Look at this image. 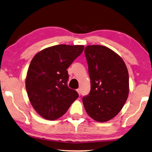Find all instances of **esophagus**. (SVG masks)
Masks as SVG:
<instances>
[{"mask_svg": "<svg viewBox=\"0 0 152 152\" xmlns=\"http://www.w3.org/2000/svg\"><path fill=\"white\" fill-rule=\"evenodd\" d=\"M77 92H78V94L79 95H80V93H81V91H80V89H77Z\"/></svg>", "mask_w": 152, "mask_h": 152, "instance_id": "obj_1", "label": "esophagus"}]
</instances>
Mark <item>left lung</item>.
Segmentation results:
<instances>
[{
  "mask_svg": "<svg viewBox=\"0 0 152 152\" xmlns=\"http://www.w3.org/2000/svg\"><path fill=\"white\" fill-rule=\"evenodd\" d=\"M85 54L91 90L83 98V105L91 118L104 123L114 118L127 99L128 70L122 58L105 46L87 45Z\"/></svg>",
  "mask_w": 152,
  "mask_h": 152,
  "instance_id": "left-lung-1",
  "label": "left lung"
}]
</instances>
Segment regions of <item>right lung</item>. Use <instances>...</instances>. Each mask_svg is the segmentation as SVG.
I'll return each mask as SVG.
<instances>
[{
    "mask_svg": "<svg viewBox=\"0 0 152 152\" xmlns=\"http://www.w3.org/2000/svg\"><path fill=\"white\" fill-rule=\"evenodd\" d=\"M83 50V45H58L40 51L31 60L25 87L31 104L42 118H60L78 97L67 86V69Z\"/></svg>",
    "mask_w": 152,
    "mask_h": 152,
    "instance_id": "right-lung-1",
    "label": "right lung"
}]
</instances>
